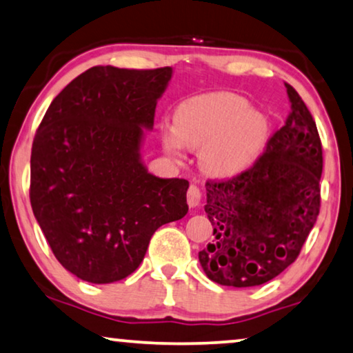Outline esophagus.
I'll return each instance as SVG.
<instances>
[{"label": "esophagus", "instance_id": "esophagus-1", "mask_svg": "<svg viewBox=\"0 0 353 353\" xmlns=\"http://www.w3.org/2000/svg\"><path fill=\"white\" fill-rule=\"evenodd\" d=\"M200 202H202V191H200L199 186L192 184V186H189L188 189V205L191 208H194V207H199Z\"/></svg>", "mask_w": 353, "mask_h": 353}]
</instances>
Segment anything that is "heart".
Wrapping results in <instances>:
<instances>
[{"mask_svg":"<svg viewBox=\"0 0 353 353\" xmlns=\"http://www.w3.org/2000/svg\"><path fill=\"white\" fill-rule=\"evenodd\" d=\"M175 129L162 143L180 158L183 145L200 151V164L214 176L236 175L257 159L268 139V121L249 108L245 97L229 91L194 96L176 107Z\"/></svg>","mask_w":353,"mask_h":353,"instance_id":"obj_1","label":"heart"}]
</instances>
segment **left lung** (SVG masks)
<instances>
[{"label": "left lung", "mask_w": 353, "mask_h": 353, "mask_svg": "<svg viewBox=\"0 0 353 353\" xmlns=\"http://www.w3.org/2000/svg\"><path fill=\"white\" fill-rule=\"evenodd\" d=\"M290 113L249 169L207 181L213 243L200 265L221 285L254 287L276 278L300 256L321 210L322 142L305 102L284 83Z\"/></svg>", "instance_id": "1"}]
</instances>
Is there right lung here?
Listing matches in <instances>:
<instances>
[{
    "label": "right lung",
    "instance_id": "add662e5",
    "mask_svg": "<svg viewBox=\"0 0 353 353\" xmlns=\"http://www.w3.org/2000/svg\"><path fill=\"white\" fill-rule=\"evenodd\" d=\"M172 68L94 66L47 108L31 148V208L58 262L93 284L121 281L153 233L188 213L189 183L140 161Z\"/></svg>",
    "mask_w": 353,
    "mask_h": 353
}]
</instances>
